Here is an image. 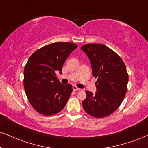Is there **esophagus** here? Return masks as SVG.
<instances>
[{
  "label": "esophagus",
  "mask_w": 148,
  "mask_h": 148,
  "mask_svg": "<svg viewBox=\"0 0 148 148\" xmlns=\"http://www.w3.org/2000/svg\"><path fill=\"white\" fill-rule=\"evenodd\" d=\"M72 88H73V90H74V92H76V91H80V90H81V89H79V88H77V87H76V85H73Z\"/></svg>",
  "instance_id": "esophagus-1"
}]
</instances>
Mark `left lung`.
<instances>
[{
  "label": "left lung",
  "mask_w": 148,
  "mask_h": 148,
  "mask_svg": "<svg viewBox=\"0 0 148 148\" xmlns=\"http://www.w3.org/2000/svg\"><path fill=\"white\" fill-rule=\"evenodd\" d=\"M91 62L96 82L95 94L86 91L82 103L83 109L95 118H103L114 112L123 101L127 89L128 74L122 58L107 46L89 43L82 46Z\"/></svg>",
  "instance_id": "left-lung-1"
}]
</instances>
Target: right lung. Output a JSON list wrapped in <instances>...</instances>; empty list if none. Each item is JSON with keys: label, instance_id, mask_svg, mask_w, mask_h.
Listing matches in <instances>:
<instances>
[{"label": "right lung", "instance_id": "1", "mask_svg": "<svg viewBox=\"0 0 148 148\" xmlns=\"http://www.w3.org/2000/svg\"><path fill=\"white\" fill-rule=\"evenodd\" d=\"M78 45L72 42H54L44 46L31 55L24 69L25 92L34 109L51 116L63 109L72 92L71 84L57 79L65 60Z\"/></svg>", "mask_w": 148, "mask_h": 148}]
</instances>
